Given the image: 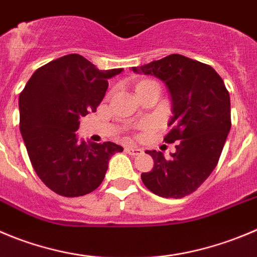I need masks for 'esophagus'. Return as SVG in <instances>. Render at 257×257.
Returning <instances> with one entry per match:
<instances>
[{"mask_svg":"<svg viewBox=\"0 0 257 257\" xmlns=\"http://www.w3.org/2000/svg\"><path fill=\"white\" fill-rule=\"evenodd\" d=\"M124 150H126V153H128V154H130V155H133V156L141 155V154L144 153L143 149L136 148V146H127V148L124 149Z\"/></svg>","mask_w":257,"mask_h":257,"instance_id":"1","label":"esophagus"}]
</instances>
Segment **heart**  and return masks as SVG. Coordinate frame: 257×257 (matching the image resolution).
<instances>
[{
	"label": "heart",
	"instance_id": "1",
	"mask_svg": "<svg viewBox=\"0 0 257 257\" xmlns=\"http://www.w3.org/2000/svg\"><path fill=\"white\" fill-rule=\"evenodd\" d=\"M145 82H148V80H144V82H141L140 84H143V83H145ZM140 84H139V85H140ZM139 85H138V87H139Z\"/></svg>",
	"mask_w": 257,
	"mask_h": 257
}]
</instances>
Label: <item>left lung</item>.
<instances>
[{
	"label": "left lung",
	"mask_w": 257,
	"mask_h": 257,
	"mask_svg": "<svg viewBox=\"0 0 257 257\" xmlns=\"http://www.w3.org/2000/svg\"><path fill=\"white\" fill-rule=\"evenodd\" d=\"M133 70L155 75L168 85L173 116L164 141L178 143L170 159L161 151H145L154 168L141 174L143 183L159 197L178 199L192 194L216 168L231 128L228 90L211 65L180 54Z\"/></svg>",
	"instance_id": "left-lung-1"
}]
</instances>
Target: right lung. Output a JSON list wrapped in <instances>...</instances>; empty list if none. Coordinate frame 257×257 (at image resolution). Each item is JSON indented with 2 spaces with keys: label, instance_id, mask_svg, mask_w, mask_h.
<instances>
[{
  "label": "right lung",
  "instance_id": "obj_1",
  "mask_svg": "<svg viewBox=\"0 0 257 257\" xmlns=\"http://www.w3.org/2000/svg\"><path fill=\"white\" fill-rule=\"evenodd\" d=\"M118 69L99 70L69 54L35 70L20 93V131L31 165L44 184L63 197H80L103 182L122 146L79 140V118L96 112Z\"/></svg>",
  "mask_w": 257,
  "mask_h": 257
}]
</instances>
